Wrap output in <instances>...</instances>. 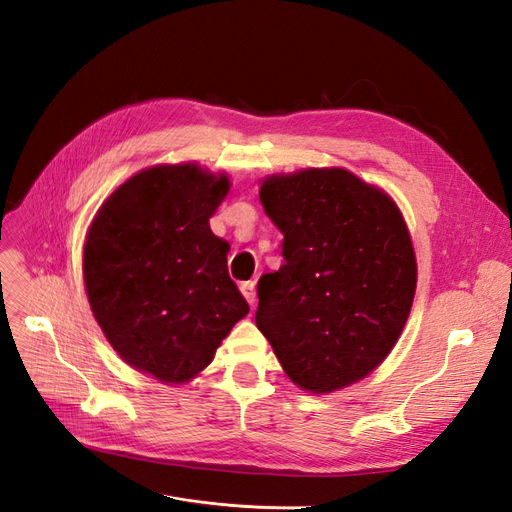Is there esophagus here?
Masks as SVG:
<instances>
[{"instance_id": "34e87169", "label": "esophagus", "mask_w": 512, "mask_h": 512, "mask_svg": "<svg viewBox=\"0 0 512 512\" xmlns=\"http://www.w3.org/2000/svg\"><path fill=\"white\" fill-rule=\"evenodd\" d=\"M239 290H241V294L245 297V301L250 303V307H254L256 305V282H241L239 284Z\"/></svg>"}]
</instances>
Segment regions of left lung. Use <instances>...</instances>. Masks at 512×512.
Listing matches in <instances>:
<instances>
[{"label": "left lung", "mask_w": 512, "mask_h": 512, "mask_svg": "<svg viewBox=\"0 0 512 512\" xmlns=\"http://www.w3.org/2000/svg\"><path fill=\"white\" fill-rule=\"evenodd\" d=\"M260 203L282 230L286 262L258 280L256 327L303 391L359 382L410 316L416 256L404 215L346 168L271 175Z\"/></svg>", "instance_id": "1"}]
</instances>
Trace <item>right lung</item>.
Wrapping results in <instances>:
<instances>
[{"label": "right lung", "mask_w": 512, "mask_h": 512, "mask_svg": "<svg viewBox=\"0 0 512 512\" xmlns=\"http://www.w3.org/2000/svg\"><path fill=\"white\" fill-rule=\"evenodd\" d=\"M228 190L224 173L158 164L121 183L87 230L91 312L123 361L164 384L196 378L250 312L209 228Z\"/></svg>", "instance_id": "right-lung-1"}]
</instances>
